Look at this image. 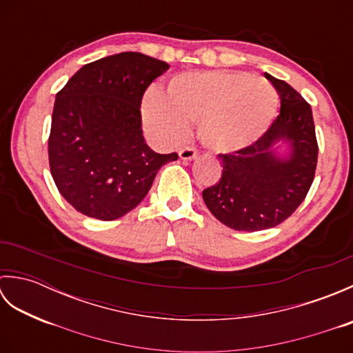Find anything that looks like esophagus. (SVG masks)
Instances as JSON below:
<instances>
[{"mask_svg":"<svg viewBox=\"0 0 353 353\" xmlns=\"http://www.w3.org/2000/svg\"><path fill=\"white\" fill-rule=\"evenodd\" d=\"M179 156H181V159L182 161H192V159H196L197 157V152L194 148H183V150H181V153H179Z\"/></svg>","mask_w":353,"mask_h":353,"instance_id":"1","label":"esophagus"}]
</instances>
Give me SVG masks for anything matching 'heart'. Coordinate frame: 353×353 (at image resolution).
Segmentation results:
<instances>
[{"mask_svg": "<svg viewBox=\"0 0 353 353\" xmlns=\"http://www.w3.org/2000/svg\"><path fill=\"white\" fill-rule=\"evenodd\" d=\"M279 97L267 81L245 72L205 71L177 76L163 94L152 88L142 97L141 117L148 137L161 145L186 138L199 123V138L215 154L253 147L272 127Z\"/></svg>", "mask_w": 353, "mask_h": 353, "instance_id": "b5f03b06", "label": "heart"}]
</instances>
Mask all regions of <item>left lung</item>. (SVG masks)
Instances as JSON below:
<instances>
[{"label": "left lung", "mask_w": 353, "mask_h": 353, "mask_svg": "<svg viewBox=\"0 0 353 353\" xmlns=\"http://www.w3.org/2000/svg\"><path fill=\"white\" fill-rule=\"evenodd\" d=\"M281 95V114L256 144L236 154H219L223 176L203 191L216 220L228 228L256 232L274 228L308 194L319 145L312 110L287 81L265 72Z\"/></svg>", "instance_id": "1"}]
</instances>
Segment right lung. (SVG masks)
I'll use <instances>...</instances> for the list:
<instances>
[{
  "label": "right lung",
  "mask_w": 353,
  "mask_h": 353,
  "mask_svg": "<svg viewBox=\"0 0 353 353\" xmlns=\"http://www.w3.org/2000/svg\"><path fill=\"white\" fill-rule=\"evenodd\" d=\"M170 65L142 52L88 63L56 95L48 139L59 192L83 215L110 221L137 208L162 165L142 134L141 100Z\"/></svg>",
  "instance_id": "add662e5"
}]
</instances>
